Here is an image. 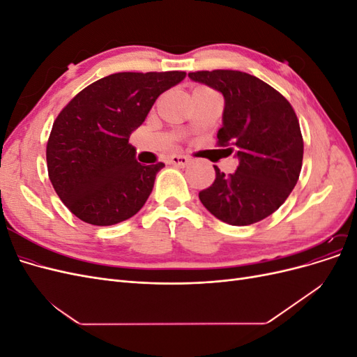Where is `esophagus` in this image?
<instances>
[{"instance_id":"1","label":"esophagus","mask_w":357,"mask_h":357,"mask_svg":"<svg viewBox=\"0 0 357 357\" xmlns=\"http://www.w3.org/2000/svg\"><path fill=\"white\" fill-rule=\"evenodd\" d=\"M190 162L188 156H181V155H172L168 158V164L176 165V167H186Z\"/></svg>"}]
</instances>
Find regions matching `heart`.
<instances>
[{"mask_svg":"<svg viewBox=\"0 0 357 357\" xmlns=\"http://www.w3.org/2000/svg\"><path fill=\"white\" fill-rule=\"evenodd\" d=\"M205 91H210V89L205 88V86H197V88L193 89V92H205Z\"/></svg>","mask_w":357,"mask_h":357,"instance_id":"b5f03b06","label":"heart"}]
</instances>
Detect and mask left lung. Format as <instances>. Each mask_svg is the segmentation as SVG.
Segmentation results:
<instances>
[{"label":"left lung","mask_w":357,"mask_h":357,"mask_svg":"<svg viewBox=\"0 0 357 357\" xmlns=\"http://www.w3.org/2000/svg\"><path fill=\"white\" fill-rule=\"evenodd\" d=\"M219 91L225 98L218 144L235 152L240 165L225 176L214 167L215 180L199 192L202 205L219 220L247 226L278 210L299 178L304 139L295 110L268 83L243 71L189 73Z\"/></svg>","instance_id":"obj_1"}]
</instances>
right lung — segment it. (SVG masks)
I'll use <instances>...</instances> for the list:
<instances>
[{"label":"right lung","instance_id":"obj_1","mask_svg":"<svg viewBox=\"0 0 357 357\" xmlns=\"http://www.w3.org/2000/svg\"><path fill=\"white\" fill-rule=\"evenodd\" d=\"M185 77V71L116 73L63 107L47 142V171L58 197L80 220L110 226L142 210L165 165L137 162L129 135L158 96Z\"/></svg>","mask_w":357,"mask_h":357}]
</instances>
